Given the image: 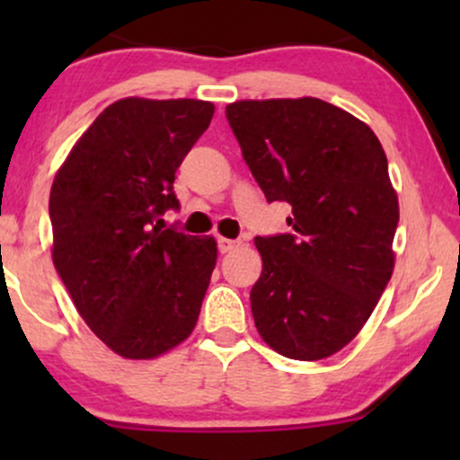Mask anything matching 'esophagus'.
Instances as JSON below:
<instances>
[{
	"mask_svg": "<svg viewBox=\"0 0 460 460\" xmlns=\"http://www.w3.org/2000/svg\"><path fill=\"white\" fill-rule=\"evenodd\" d=\"M240 246V240H226V237H218V251L223 252H231V251H235V248Z\"/></svg>",
	"mask_w": 460,
	"mask_h": 460,
	"instance_id": "1",
	"label": "esophagus"
}]
</instances>
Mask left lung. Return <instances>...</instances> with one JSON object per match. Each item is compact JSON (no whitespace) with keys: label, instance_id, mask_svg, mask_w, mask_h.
Returning <instances> with one entry per match:
<instances>
[{"label":"left lung","instance_id":"left-lung-1","mask_svg":"<svg viewBox=\"0 0 460 460\" xmlns=\"http://www.w3.org/2000/svg\"><path fill=\"white\" fill-rule=\"evenodd\" d=\"M268 203L292 205V234L255 237L263 270L255 326L283 357L318 361L361 331L394 272L398 197L366 123L322 99L225 110Z\"/></svg>","mask_w":460,"mask_h":460}]
</instances>
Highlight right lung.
<instances>
[{
    "label": "right lung",
    "instance_id": "obj_1",
    "mask_svg": "<svg viewBox=\"0 0 460 460\" xmlns=\"http://www.w3.org/2000/svg\"><path fill=\"white\" fill-rule=\"evenodd\" d=\"M214 105L120 99L73 146L51 186L54 266L91 331L125 358H153L192 332L216 266L214 237L162 229L175 172Z\"/></svg>",
    "mask_w": 460,
    "mask_h": 460
}]
</instances>
